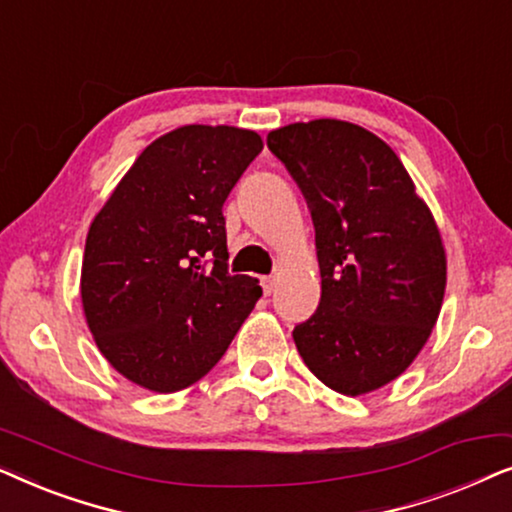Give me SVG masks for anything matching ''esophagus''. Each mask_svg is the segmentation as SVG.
Returning a JSON list of instances; mask_svg holds the SVG:
<instances>
[{
	"label": "esophagus",
	"mask_w": 512,
	"mask_h": 512,
	"mask_svg": "<svg viewBox=\"0 0 512 512\" xmlns=\"http://www.w3.org/2000/svg\"><path fill=\"white\" fill-rule=\"evenodd\" d=\"M261 284H263L265 296H270V293L275 291V286H277V277H261Z\"/></svg>",
	"instance_id": "obj_1"
}]
</instances>
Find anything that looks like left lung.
<instances>
[{
  "label": "left lung",
  "mask_w": 512,
  "mask_h": 512,
  "mask_svg": "<svg viewBox=\"0 0 512 512\" xmlns=\"http://www.w3.org/2000/svg\"><path fill=\"white\" fill-rule=\"evenodd\" d=\"M310 207L321 300L293 328L326 387L361 396L396 380L436 326L447 261L431 209L387 142L361 125L317 118L272 130Z\"/></svg>",
  "instance_id": "obj_1"
}]
</instances>
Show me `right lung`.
<instances>
[{
  "label": "right lung",
  "mask_w": 512,
  "mask_h": 512,
  "mask_svg": "<svg viewBox=\"0 0 512 512\" xmlns=\"http://www.w3.org/2000/svg\"><path fill=\"white\" fill-rule=\"evenodd\" d=\"M263 149L254 130L184 125L158 137L90 223L81 303L125 380L172 394L212 370L263 289L230 275L223 202Z\"/></svg>",
  "instance_id": "add662e5"
}]
</instances>
